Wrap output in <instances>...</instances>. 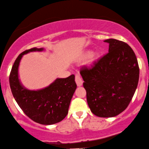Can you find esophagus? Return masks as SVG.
Instances as JSON below:
<instances>
[{"instance_id":"1","label":"esophagus","mask_w":149,"mask_h":149,"mask_svg":"<svg viewBox=\"0 0 149 149\" xmlns=\"http://www.w3.org/2000/svg\"><path fill=\"white\" fill-rule=\"evenodd\" d=\"M75 81H76L78 86H81L82 85V83H83V81H82L79 73H76V76H75Z\"/></svg>"}]
</instances>
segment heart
Returning <instances> with one entry per match:
<instances>
[{
	"label": "heart",
	"mask_w": 149,
	"mask_h": 149,
	"mask_svg": "<svg viewBox=\"0 0 149 149\" xmlns=\"http://www.w3.org/2000/svg\"><path fill=\"white\" fill-rule=\"evenodd\" d=\"M91 52H86L85 54H84V58H89L90 56H91ZM97 57V54H94V55H93L91 56V60L92 61H94V60H95Z\"/></svg>",
	"instance_id": "obj_1"
}]
</instances>
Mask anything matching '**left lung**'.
I'll return each mask as SVG.
<instances>
[{
  "label": "left lung",
  "instance_id": "obj_1",
  "mask_svg": "<svg viewBox=\"0 0 149 149\" xmlns=\"http://www.w3.org/2000/svg\"><path fill=\"white\" fill-rule=\"evenodd\" d=\"M104 42L109 44V52L80 72L91 112L101 118H111L129 106L138 84L140 68L129 45L113 38Z\"/></svg>",
  "mask_w": 149,
  "mask_h": 149
}]
</instances>
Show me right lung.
<instances>
[{"label": "right lung", "mask_w": 149, "mask_h": 149, "mask_svg": "<svg viewBox=\"0 0 149 149\" xmlns=\"http://www.w3.org/2000/svg\"><path fill=\"white\" fill-rule=\"evenodd\" d=\"M42 50L33 47L22 52L12 66L9 80L13 96L24 113L37 123L49 125L58 123L67 116L77 85L72 74L68 78L56 79L48 87L40 91H29L22 87L18 77L22 55Z\"/></svg>", "instance_id": "obj_1"}]
</instances>
